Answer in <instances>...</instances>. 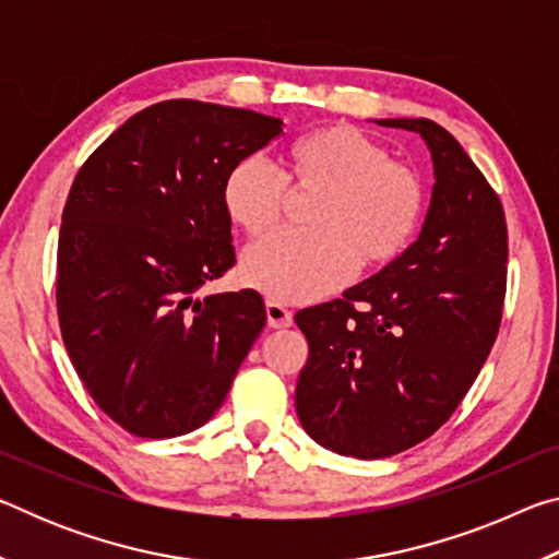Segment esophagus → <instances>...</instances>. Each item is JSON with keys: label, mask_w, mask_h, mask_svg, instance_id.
Here are the masks:
<instances>
[{"label": "esophagus", "mask_w": 559, "mask_h": 559, "mask_svg": "<svg viewBox=\"0 0 559 559\" xmlns=\"http://www.w3.org/2000/svg\"><path fill=\"white\" fill-rule=\"evenodd\" d=\"M266 318H269V325L271 328H290L293 325V313L286 308L281 306L276 300H269L266 302Z\"/></svg>", "instance_id": "esophagus-1"}]
</instances>
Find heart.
<instances>
[{
	"mask_svg": "<svg viewBox=\"0 0 559 559\" xmlns=\"http://www.w3.org/2000/svg\"><path fill=\"white\" fill-rule=\"evenodd\" d=\"M283 175L249 155L224 179V210L253 239L276 229L293 192H316L306 231H283L243 251L241 276L281 302L316 300L362 266H384L419 229L427 187L414 167L347 122L323 126L283 150Z\"/></svg>",
	"mask_w": 559,
	"mask_h": 559,
	"instance_id": "b5f03b06",
	"label": "heart"
}]
</instances>
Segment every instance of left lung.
I'll return each instance as SVG.
<instances>
[{
	"label": "left lung",
	"mask_w": 559,
	"mask_h": 559,
	"mask_svg": "<svg viewBox=\"0 0 559 559\" xmlns=\"http://www.w3.org/2000/svg\"><path fill=\"white\" fill-rule=\"evenodd\" d=\"M374 122L427 143L437 179L427 219L380 273L296 313L308 337L302 429L370 461L416 447L456 412L496 343L508 271L503 206L459 140L427 118Z\"/></svg>",
	"instance_id": "1"
}]
</instances>
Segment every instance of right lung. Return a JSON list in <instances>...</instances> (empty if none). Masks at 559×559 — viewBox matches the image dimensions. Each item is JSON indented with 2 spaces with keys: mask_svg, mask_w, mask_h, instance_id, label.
Masks as SVG:
<instances>
[{
  "mask_svg": "<svg viewBox=\"0 0 559 559\" xmlns=\"http://www.w3.org/2000/svg\"><path fill=\"white\" fill-rule=\"evenodd\" d=\"M281 126L163 100L122 122L73 179L56 278L61 337L93 402L140 439L210 421L266 325L257 290H197L236 261L226 175Z\"/></svg>",
  "mask_w": 559,
  "mask_h": 559,
  "instance_id": "right-lung-1",
  "label": "right lung"
}]
</instances>
